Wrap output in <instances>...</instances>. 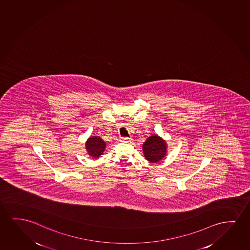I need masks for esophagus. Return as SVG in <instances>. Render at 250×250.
Returning <instances> with one entry per match:
<instances>
[{"label":"esophagus","mask_w":250,"mask_h":250,"mask_svg":"<svg viewBox=\"0 0 250 250\" xmlns=\"http://www.w3.org/2000/svg\"><path fill=\"white\" fill-rule=\"evenodd\" d=\"M120 140L122 141V142H125V143H129V142L131 141V138H130V137H121Z\"/></svg>","instance_id":"obj_1"}]
</instances>
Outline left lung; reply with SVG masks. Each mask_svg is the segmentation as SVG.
Segmentation results:
<instances>
[{
  "label": "left lung",
  "instance_id": "1",
  "mask_svg": "<svg viewBox=\"0 0 250 250\" xmlns=\"http://www.w3.org/2000/svg\"><path fill=\"white\" fill-rule=\"evenodd\" d=\"M144 157L151 163H157L166 157L167 152V144L162 137L152 135L143 144Z\"/></svg>",
  "mask_w": 250,
  "mask_h": 250
}]
</instances>
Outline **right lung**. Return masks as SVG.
Segmentation results:
<instances>
[{"mask_svg":"<svg viewBox=\"0 0 250 250\" xmlns=\"http://www.w3.org/2000/svg\"><path fill=\"white\" fill-rule=\"evenodd\" d=\"M106 146V143L98 136L89 137L85 143L86 151L93 159H97L103 154Z\"/></svg>","mask_w":250,"mask_h":250,"instance_id":"right-lung-1","label":"right lung"}]
</instances>
